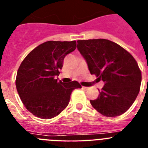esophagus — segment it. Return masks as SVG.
<instances>
[{
    "mask_svg": "<svg viewBox=\"0 0 148 148\" xmlns=\"http://www.w3.org/2000/svg\"><path fill=\"white\" fill-rule=\"evenodd\" d=\"M82 88H83L84 90H87L89 89L87 87H84V86H82Z\"/></svg>",
    "mask_w": 148,
    "mask_h": 148,
    "instance_id": "esophagus-1",
    "label": "esophagus"
}]
</instances>
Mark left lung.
Instances as JSON below:
<instances>
[{
  "label": "left lung",
  "mask_w": 148,
  "mask_h": 148,
  "mask_svg": "<svg viewBox=\"0 0 148 148\" xmlns=\"http://www.w3.org/2000/svg\"><path fill=\"white\" fill-rule=\"evenodd\" d=\"M77 42L90 73L104 83L97 99L90 100V104L107 117L125 113L140 90L142 73L135 58L121 46L107 39Z\"/></svg>",
  "instance_id": "1"
}]
</instances>
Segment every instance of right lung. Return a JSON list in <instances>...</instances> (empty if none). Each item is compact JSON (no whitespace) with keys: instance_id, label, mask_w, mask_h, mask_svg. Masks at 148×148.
<instances>
[{"instance_id":"1","label":"right lung","mask_w":148,"mask_h":148,"mask_svg":"<svg viewBox=\"0 0 148 148\" xmlns=\"http://www.w3.org/2000/svg\"><path fill=\"white\" fill-rule=\"evenodd\" d=\"M76 48V41L49 40L32 49L17 72L15 84L23 105L43 119L54 118L67 107L78 82L63 83L56 79L65 56Z\"/></svg>"}]
</instances>
